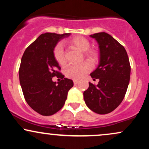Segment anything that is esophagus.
Here are the masks:
<instances>
[{"label":"esophagus","mask_w":149,"mask_h":149,"mask_svg":"<svg viewBox=\"0 0 149 149\" xmlns=\"http://www.w3.org/2000/svg\"><path fill=\"white\" fill-rule=\"evenodd\" d=\"M78 83H79V81H78V80H73V83H74V85L78 84Z\"/></svg>","instance_id":"34e87169"}]
</instances>
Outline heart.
I'll list each match as a JSON object with an SVG mask.
<instances>
[{"label": "heart", "instance_id": "heart-1", "mask_svg": "<svg viewBox=\"0 0 149 149\" xmlns=\"http://www.w3.org/2000/svg\"><path fill=\"white\" fill-rule=\"evenodd\" d=\"M67 43L71 47L76 48L81 52H84V58L91 64H95L98 60V53L94 49H88L90 47V43L85 37H73L67 40ZM53 55L54 59L59 65H64L65 64L66 59L64 57V47L61 44H57L54 47ZM90 69L91 67L90 64L87 62H83L79 65H69L64 69V74L69 78L79 80L81 79L87 73H88L90 71Z\"/></svg>", "mask_w": 149, "mask_h": 149}]
</instances>
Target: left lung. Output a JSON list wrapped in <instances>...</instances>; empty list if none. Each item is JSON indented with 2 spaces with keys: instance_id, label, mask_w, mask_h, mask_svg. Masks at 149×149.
Listing matches in <instances>:
<instances>
[{
  "instance_id": "left-lung-1",
  "label": "left lung",
  "mask_w": 149,
  "mask_h": 149,
  "mask_svg": "<svg viewBox=\"0 0 149 149\" xmlns=\"http://www.w3.org/2000/svg\"><path fill=\"white\" fill-rule=\"evenodd\" d=\"M97 40L100 50V64L90 73L97 85L89 83L83 92L86 105L98 114L111 113L123 100L130 78V64L125 47L105 32L90 36Z\"/></svg>"
}]
</instances>
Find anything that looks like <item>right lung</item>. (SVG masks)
<instances>
[{
	"instance_id": "right-lung-1",
	"label": "right lung",
	"mask_w": 149,
	"mask_h": 149,
	"mask_svg": "<svg viewBox=\"0 0 149 149\" xmlns=\"http://www.w3.org/2000/svg\"><path fill=\"white\" fill-rule=\"evenodd\" d=\"M70 33H42L26 49L19 69L20 85L26 102L42 116H52L64 105L72 80L64 78L53 55L54 47ZM54 76L62 80L56 84Z\"/></svg>"
}]
</instances>
